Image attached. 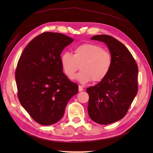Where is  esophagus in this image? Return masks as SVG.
Returning <instances> with one entry per match:
<instances>
[{"instance_id": "obj_1", "label": "esophagus", "mask_w": 153, "mask_h": 153, "mask_svg": "<svg viewBox=\"0 0 153 153\" xmlns=\"http://www.w3.org/2000/svg\"><path fill=\"white\" fill-rule=\"evenodd\" d=\"M83 90H84V89H83V87L82 86H80V85L78 86V91L81 92V91H83Z\"/></svg>"}]
</instances>
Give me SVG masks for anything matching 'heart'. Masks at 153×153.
<instances>
[{
	"label": "heart",
	"instance_id": "b5f03b06",
	"mask_svg": "<svg viewBox=\"0 0 153 153\" xmlns=\"http://www.w3.org/2000/svg\"><path fill=\"white\" fill-rule=\"evenodd\" d=\"M61 66L66 76L71 78L80 68L81 70L73 77L81 84L92 80L102 81L108 75L112 64V55L100 45L84 43L77 46L73 54L64 52L60 58Z\"/></svg>",
	"mask_w": 153,
	"mask_h": 153
}]
</instances>
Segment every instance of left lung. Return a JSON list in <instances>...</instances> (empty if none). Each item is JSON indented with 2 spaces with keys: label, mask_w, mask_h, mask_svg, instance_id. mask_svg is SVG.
Returning a JSON list of instances; mask_svg holds the SVG:
<instances>
[{
  "label": "left lung",
  "mask_w": 153,
  "mask_h": 153,
  "mask_svg": "<svg viewBox=\"0 0 153 153\" xmlns=\"http://www.w3.org/2000/svg\"><path fill=\"white\" fill-rule=\"evenodd\" d=\"M91 39L107 45L112 64L105 79L86 90L88 114L96 123L108 124L125 116L137 95L138 66L128 49L113 37L101 34Z\"/></svg>",
  "instance_id": "1"
}]
</instances>
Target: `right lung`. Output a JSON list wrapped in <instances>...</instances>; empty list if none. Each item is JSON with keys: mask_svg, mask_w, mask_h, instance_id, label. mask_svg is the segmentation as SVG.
<instances>
[{"mask_svg": "<svg viewBox=\"0 0 153 153\" xmlns=\"http://www.w3.org/2000/svg\"><path fill=\"white\" fill-rule=\"evenodd\" d=\"M73 39L46 32L27 46L18 62L15 79L20 102L38 123L48 126L64 115L69 100L78 86L63 73L60 58Z\"/></svg>", "mask_w": 153, "mask_h": 153, "instance_id": "1", "label": "right lung"}]
</instances>
